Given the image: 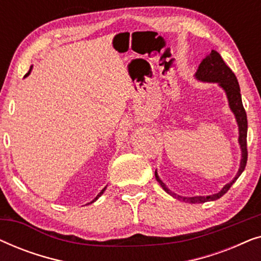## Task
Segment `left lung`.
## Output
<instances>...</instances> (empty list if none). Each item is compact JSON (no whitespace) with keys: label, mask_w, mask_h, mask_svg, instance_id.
<instances>
[{"label":"left lung","mask_w":261,"mask_h":261,"mask_svg":"<svg viewBox=\"0 0 261 261\" xmlns=\"http://www.w3.org/2000/svg\"><path fill=\"white\" fill-rule=\"evenodd\" d=\"M196 78L198 81L202 82H209V83H219L221 88L226 91L228 102H229V108L231 112L234 113L235 119H237L238 126H239V144H240L241 147V162H240V167H239V171L237 176L229 183L224 185L222 190L217 194L209 195V196H195V197H183V196H179L174 192L170 191L169 189L166 188V185L160 180L155 171V178L158 180V183L162 185V188L165 190L167 194H170L172 197L179 199V201H184L187 203H192V204H196V203H204L209 201H215V199H219L220 197L226 194V192L229 190L231 185H233L240 174L244 172L246 164H247V115H246V110L242 106V99H241V94H240V87H239V82L237 80V76H235L233 71L230 70L229 66H227V64L223 62L222 57L220 56L219 52L213 51L210 52L209 56H206L204 59L202 60L201 64H199L197 72H196Z\"/></svg>","instance_id":"1"}]
</instances>
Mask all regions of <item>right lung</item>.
Listing matches in <instances>:
<instances>
[{"mask_svg":"<svg viewBox=\"0 0 261 261\" xmlns=\"http://www.w3.org/2000/svg\"><path fill=\"white\" fill-rule=\"evenodd\" d=\"M30 72H31V70H30V71H28V72L26 73V76H24V77H27V76H28V74H30ZM106 188H107V187H106ZM106 188H103V189H102V190H101V192H99V194H98L97 196H96V197H95V199H94V201H91L90 203H94V202L96 201V199H97L98 197H101V195L103 194V192H105V190H106Z\"/></svg>","mask_w":261,"mask_h":261,"instance_id":"1","label":"right lung"}]
</instances>
